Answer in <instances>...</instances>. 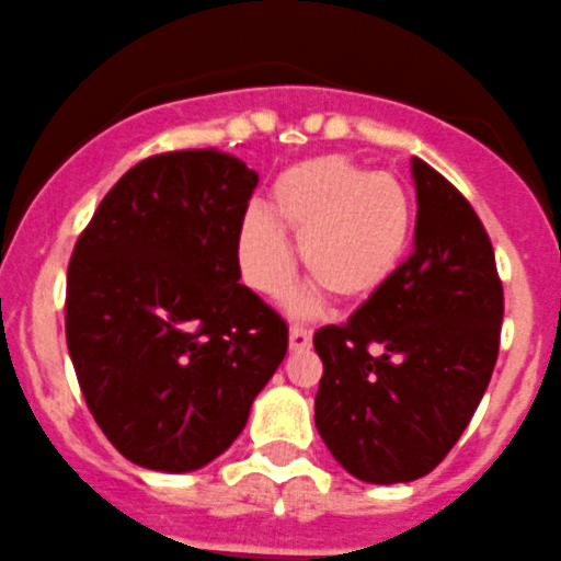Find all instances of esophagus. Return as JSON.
Masks as SVG:
<instances>
[{
  "mask_svg": "<svg viewBox=\"0 0 561 561\" xmlns=\"http://www.w3.org/2000/svg\"><path fill=\"white\" fill-rule=\"evenodd\" d=\"M289 346H291V352L308 350V346H311V330L302 328V324H291Z\"/></svg>",
  "mask_w": 561,
  "mask_h": 561,
  "instance_id": "obj_1",
  "label": "esophagus"
}]
</instances>
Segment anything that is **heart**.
Masks as SVG:
<instances>
[{"label":"heart","instance_id":"1","mask_svg":"<svg viewBox=\"0 0 561 561\" xmlns=\"http://www.w3.org/2000/svg\"><path fill=\"white\" fill-rule=\"evenodd\" d=\"M271 220L250 206L239 222V266L255 291L275 295L291 270L284 231L300 239V264L319 289L344 306H364L391 286L415 239V204L391 173H371L328 153L277 175Z\"/></svg>","mask_w":561,"mask_h":561}]
</instances>
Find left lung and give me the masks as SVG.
<instances>
[{
    "label": "left lung",
    "mask_w": 561,
    "mask_h": 561,
    "mask_svg": "<svg viewBox=\"0 0 561 561\" xmlns=\"http://www.w3.org/2000/svg\"><path fill=\"white\" fill-rule=\"evenodd\" d=\"M415 248L382 295L317 330V430L371 484L426 477L460 440L499 357L504 289L466 195L413 159Z\"/></svg>",
    "instance_id": "8db88e82"
}]
</instances>
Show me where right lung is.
<instances>
[{"instance_id": "obj_1", "label": "right lung", "mask_w": 561, "mask_h": 561, "mask_svg": "<svg viewBox=\"0 0 561 561\" xmlns=\"http://www.w3.org/2000/svg\"><path fill=\"white\" fill-rule=\"evenodd\" d=\"M259 175L217 148L137 162L73 244L66 341L110 444L184 473L244 430L289 328L239 284V222Z\"/></svg>"}]
</instances>
